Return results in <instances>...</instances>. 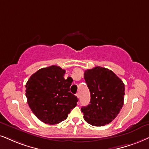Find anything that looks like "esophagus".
Wrapping results in <instances>:
<instances>
[{"label":"esophagus","mask_w":149,"mask_h":149,"mask_svg":"<svg viewBox=\"0 0 149 149\" xmlns=\"http://www.w3.org/2000/svg\"><path fill=\"white\" fill-rule=\"evenodd\" d=\"M76 96L78 98H80V93H76Z\"/></svg>","instance_id":"1"}]
</instances>
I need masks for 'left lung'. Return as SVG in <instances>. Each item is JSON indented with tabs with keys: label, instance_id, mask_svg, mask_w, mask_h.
I'll list each match as a JSON object with an SVG mask.
<instances>
[{
	"label": "left lung",
	"instance_id": "8db88e82",
	"mask_svg": "<svg viewBox=\"0 0 149 149\" xmlns=\"http://www.w3.org/2000/svg\"><path fill=\"white\" fill-rule=\"evenodd\" d=\"M84 78L91 94L90 104L81 108L84 120L95 127L108 125L123 107L125 84L112 71L101 67L86 70Z\"/></svg>",
	"mask_w": 149,
	"mask_h": 149
}]
</instances>
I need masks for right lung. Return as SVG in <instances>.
<instances>
[{
  "label": "right lung",
  "instance_id": "1",
  "mask_svg": "<svg viewBox=\"0 0 149 149\" xmlns=\"http://www.w3.org/2000/svg\"><path fill=\"white\" fill-rule=\"evenodd\" d=\"M65 70L52 65L39 69L26 84L27 103L38 119L53 125L67 119L78 99L70 92L73 80H65Z\"/></svg>",
  "mask_w": 149,
  "mask_h": 149
}]
</instances>
